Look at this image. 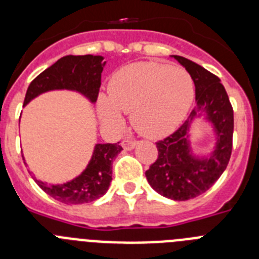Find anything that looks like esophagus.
Masks as SVG:
<instances>
[{
    "label": "esophagus",
    "instance_id": "34e87169",
    "mask_svg": "<svg viewBox=\"0 0 259 259\" xmlns=\"http://www.w3.org/2000/svg\"><path fill=\"white\" fill-rule=\"evenodd\" d=\"M137 141L135 140V139H124V140L122 141V146L124 148L125 150H131L134 149L135 146H136Z\"/></svg>",
    "mask_w": 259,
    "mask_h": 259
}]
</instances>
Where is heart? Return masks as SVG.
Segmentation results:
<instances>
[{"label": "heart", "instance_id": "1", "mask_svg": "<svg viewBox=\"0 0 259 259\" xmlns=\"http://www.w3.org/2000/svg\"><path fill=\"white\" fill-rule=\"evenodd\" d=\"M194 93V80L185 68L137 62L113 75L107 97L100 98L98 109L102 120L116 127L123 123L122 111H132V122L139 131L163 136L183 122Z\"/></svg>", "mask_w": 259, "mask_h": 259}]
</instances>
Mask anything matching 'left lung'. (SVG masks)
Instances as JSON below:
<instances>
[{"label":"left lung","mask_w":259,"mask_h":259,"mask_svg":"<svg viewBox=\"0 0 259 259\" xmlns=\"http://www.w3.org/2000/svg\"><path fill=\"white\" fill-rule=\"evenodd\" d=\"M172 57L193 77L197 105L174 134L155 143L158 158L145 176L164 197L187 201L205 193L226 170L232 153L233 109L218 76L184 57ZM202 113L213 124L217 143L209 156L198 157L191 153L189 128Z\"/></svg>","instance_id":"8db88e82"}]
</instances>
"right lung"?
Wrapping results in <instances>:
<instances>
[{
    "instance_id": "right-lung-1",
    "label": "right lung",
    "mask_w": 259,
    "mask_h": 259,
    "mask_svg": "<svg viewBox=\"0 0 259 259\" xmlns=\"http://www.w3.org/2000/svg\"><path fill=\"white\" fill-rule=\"evenodd\" d=\"M101 56H66L42 71L32 80L27 89L24 104L38 95L54 89L76 91L85 96L91 102L97 101L101 72L105 62ZM123 148L116 144H96L92 158L85 170L63 184H47L35 179L37 185L54 200L66 205L88 203L102 197L109 189L111 182V164ZM24 159V158H23Z\"/></svg>"
}]
</instances>
